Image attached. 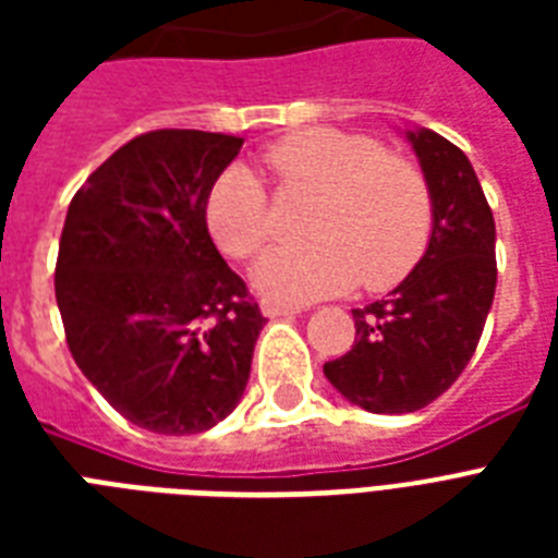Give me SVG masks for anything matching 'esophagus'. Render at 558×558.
I'll return each instance as SVG.
<instances>
[{
	"instance_id": "34e87169",
	"label": "esophagus",
	"mask_w": 558,
	"mask_h": 558,
	"mask_svg": "<svg viewBox=\"0 0 558 558\" xmlns=\"http://www.w3.org/2000/svg\"><path fill=\"white\" fill-rule=\"evenodd\" d=\"M260 310L266 318H280V315H298L301 313V306L287 304V301H275V298H263Z\"/></svg>"
}]
</instances>
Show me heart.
Here are the masks:
<instances>
[{
	"instance_id": "b5f03b06",
	"label": "heart",
	"mask_w": 558,
	"mask_h": 558,
	"mask_svg": "<svg viewBox=\"0 0 558 558\" xmlns=\"http://www.w3.org/2000/svg\"><path fill=\"white\" fill-rule=\"evenodd\" d=\"M287 193H315L304 231L257 260L254 283L275 298L313 301L362 283L393 287L423 257L434 226L428 179L411 159L385 153L371 135L313 126L263 153ZM210 236L231 257H252L271 234L269 191L245 165L228 168L205 199Z\"/></svg>"
}]
</instances>
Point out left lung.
<instances>
[{
    "mask_svg": "<svg viewBox=\"0 0 558 558\" xmlns=\"http://www.w3.org/2000/svg\"><path fill=\"white\" fill-rule=\"evenodd\" d=\"M434 199L428 248L388 298L353 310L356 341L324 376L371 414H411L451 388L475 353L495 298V219L466 153L408 130Z\"/></svg>",
    "mask_w": 558,
    "mask_h": 558,
    "instance_id": "1",
    "label": "left lung"
}]
</instances>
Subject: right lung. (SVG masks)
Masks as SVG:
<instances>
[{
	"label": "right lung",
	"mask_w": 558,
	"mask_h": 558,
	"mask_svg": "<svg viewBox=\"0 0 558 558\" xmlns=\"http://www.w3.org/2000/svg\"><path fill=\"white\" fill-rule=\"evenodd\" d=\"M243 138L153 130L65 214L54 295L83 376L156 434H199L243 397L263 318L208 234L205 199Z\"/></svg>",
	"instance_id": "add662e5"
}]
</instances>
